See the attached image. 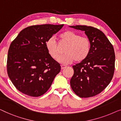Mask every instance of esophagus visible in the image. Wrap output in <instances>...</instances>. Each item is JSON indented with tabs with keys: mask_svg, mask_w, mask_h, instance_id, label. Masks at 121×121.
<instances>
[{
	"mask_svg": "<svg viewBox=\"0 0 121 121\" xmlns=\"http://www.w3.org/2000/svg\"><path fill=\"white\" fill-rule=\"evenodd\" d=\"M66 67V66L65 65H61V69H64Z\"/></svg>",
	"mask_w": 121,
	"mask_h": 121,
	"instance_id": "1",
	"label": "esophagus"
}]
</instances>
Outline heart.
<instances>
[{"instance_id": "heart-1", "label": "heart", "mask_w": 121, "mask_h": 121, "mask_svg": "<svg viewBox=\"0 0 121 121\" xmlns=\"http://www.w3.org/2000/svg\"><path fill=\"white\" fill-rule=\"evenodd\" d=\"M61 43L67 45L65 49V54L61 56L58 61L61 64H69L74 60L79 62L84 60L91 52V43L86 37L81 36L79 34L71 30H66L59 36ZM46 47L50 56L57 60L61 52L53 38H49L46 43Z\"/></svg>"}]
</instances>
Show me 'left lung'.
Returning <instances> with one entry per match:
<instances>
[{"label": "left lung", "mask_w": 121, "mask_h": 121, "mask_svg": "<svg viewBox=\"0 0 121 121\" xmlns=\"http://www.w3.org/2000/svg\"><path fill=\"white\" fill-rule=\"evenodd\" d=\"M85 32L91 43V52L84 60L72 66L71 88L81 98L98 95L109 84L115 71L113 47L103 32L91 26H69Z\"/></svg>", "instance_id": "obj_1"}]
</instances>
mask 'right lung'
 <instances>
[{
  "label": "right lung",
  "mask_w": 121,
  "mask_h": 121,
  "mask_svg": "<svg viewBox=\"0 0 121 121\" xmlns=\"http://www.w3.org/2000/svg\"><path fill=\"white\" fill-rule=\"evenodd\" d=\"M64 25H34L23 29L8 51L7 71L14 86L23 94L38 97L50 88L61 66L48 52L46 43Z\"/></svg>",
  "instance_id": "1"
}]
</instances>
